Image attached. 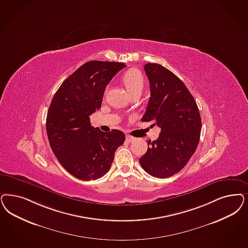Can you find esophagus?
I'll return each mask as SVG.
<instances>
[{
	"label": "esophagus",
	"mask_w": 248,
	"mask_h": 248,
	"mask_svg": "<svg viewBox=\"0 0 248 248\" xmlns=\"http://www.w3.org/2000/svg\"><path fill=\"white\" fill-rule=\"evenodd\" d=\"M126 140H127L128 142H134V141L136 140V137H132V136H130V135H126Z\"/></svg>",
	"instance_id": "1"
}]
</instances>
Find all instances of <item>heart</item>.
I'll return each instance as SVG.
<instances>
[{
	"instance_id": "1",
	"label": "heart",
	"mask_w": 248,
	"mask_h": 248,
	"mask_svg": "<svg viewBox=\"0 0 248 248\" xmlns=\"http://www.w3.org/2000/svg\"><path fill=\"white\" fill-rule=\"evenodd\" d=\"M123 81L125 85L129 94L141 92L145 86V78L140 70L132 68L128 70L123 77Z\"/></svg>"
}]
</instances>
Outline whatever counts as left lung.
Wrapping results in <instances>:
<instances>
[{"instance_id": "8db88e82", "label": "left lung", "mask_w": 248, "mask_h": 248, "mask_svg": "<svg viewBox=\"0 0 248 248\" xmlns=\"http://www.w3.org/2000/svg\"><path fill=\"white\" fill-rule=\"evenodd\" d=\"M144 68L150 98L142 122H153L161 131L156 140L146 141L147 151L139 162L149 175L165 179L181 170L195 153L202 119L193 96L173 72L156 63Z\"/></svg>"}]
</instances>
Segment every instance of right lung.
Listing matches in <instances>:
<instances>
[{
    "instance_id": "obj_1",
    "label": "right lung",
    "mask_w": 248,
    "mask_h": 248,
    "mask_svg": "<svg viewBox=\"0 0 248 248\" xmlns=\"http://www.w3.org/2000/svg\"><path fill=\"white\" fill-rule=\"evenodd\" d=\"M124 63L86 62L60 85L46 115V134L61 166L78 180H95L110 170L116 149L125 136L103 132L91 124L90 115L102 107L106 86Z\"/></svg>"
}]
</instances>
